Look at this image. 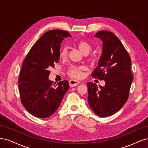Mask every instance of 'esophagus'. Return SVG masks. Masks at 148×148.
<instances>
[{"instance_id": "34e87169", "label": "esophagus", "mask_w": 148, "mask_h": 148, "mask_svg": "<svg viewBox=\"0 0 148 148\" xmlns=\"http://www.w3.org/2000/svg\"><path fill=\"white\" fill-rule=\"evenodd\" d=\"M80 83V82L79 81H77V80H75V79H70L69 81V84H70V86L73 88L75 87L76 86H77V85Z\"/></svg>"}]
</instances>
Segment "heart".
<instances>
[{
    "label": "heart",
    "mask_w": 148,
    "mask_h": 148,
    "mask_svg": "<svg viewBox=\"0 0 148 148\" xmlns=\"http://www.w3.org/2000/svg\"><path fill=\"white\" fill-rule=\"evenodd\" d=\"M75 45L79 50L81 51L84 54H88L90 52L91 49V46L90 43L86 40L82 39L77 41L75 43ZM59 56L62 59H64L67 56V49L66 47H62L60 48ZM84 69L83 66H76L71 65L69 67L67 70V74L70 77L74 78H79L82 77V71Z\"/></svg>",
    "instance_id": "obj_1"
}]
</instances>
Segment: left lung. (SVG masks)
<instances>
[{
	"label": "left lung",
	"instance_id": "1",
	"mask_svg": "<svg viewBox=\"0 0 148 148\" xmlns=\"http://www.w3.org/2000/svg\"><path fill=\"white\" fill-rule=\"evenodd\" d=\"M95 37L103 42L102 53L92 77L104 80L105 86L98 89L96 84L88 83V99L94 112L101 117H107L118 112L128 99L133 79L131 58L113 33L100 31Z\"/></svg>",
	"mask_w": 148,
	"mask_h": 148
}]
</instances>
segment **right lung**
<instances>
[{"label":"right lung","instance_id":"1","mask_svg":"<svg viewBox=\"0 0 148 148\" xmlns=\"http://www.w3.org/2000/svg\"><path fill=\"white\" fill-rule=\"evenodd\" d=\"M69 36L71 35L66 31H47L31 48L23 62L18 82L21 102L35 117H50L69 89L66 80L54 83L48 78L49 69L59 60L61 42Z\"/></svg>","mask_w":148,"mask_h":148}]
</instances>
